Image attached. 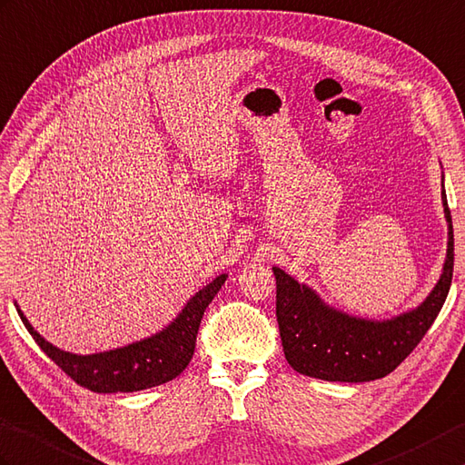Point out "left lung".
Returning <instances> with one entry per match:
<instances>
[{"mask_svg": "<svg viewBox=\"0 0 465 465\" xmlns=\"http://www.w3.org/2000/svg\"><path fill=\"white\" fill-rule=\"evenodd\" d=\"M441 206L448 222L446 262L434 289L414 309L391 319L349 315L315 289L273 267L277 322L291 369L329 382H369L391 374L416 349L444 305L453 273V230L441 174Z\"/></svg>", "mask_w": 465, "mask_h": 465, "instance_id": "obj_1", "label": "left lung"}]
</instances>
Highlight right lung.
I'll return each instance as SVG.
<instances>
[{
    "instance_id": "right-lung-1",
    "label": "right lung",
    "mask_w": 465,
    "mask_h": 465,
    "mask_svg": "<svg viewBox=\"0 0 465 465\" xmlns=\"http://www.w3.org/2000/svg\"><path fill=\"white\" fill-rule=\"evenodd\" d=\"M225 279L228 273H222L203 285L186 301L176 319H172L162 331L124 347L93 354H74L55 347L34 329L17 301L15 309L41 351L74 382L101 394L136 392L176 379L186 369L196 349V334L203 311L218 295Z\"/></svg>"
}]
</instances>
